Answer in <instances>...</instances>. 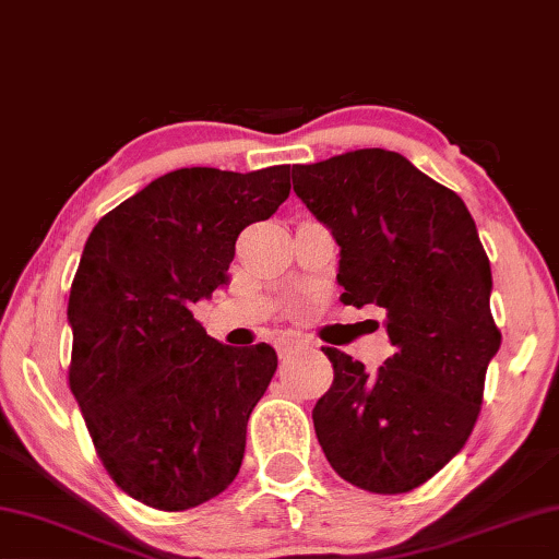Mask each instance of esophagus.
Here are the masks:
<instances>
[{"mask_svg": "<svg viewBox=\"0 0 559 559\" xmlns=\"http://www.w3.org/2000/svg\"><path fill=\"white\" fill-rule=\"evenodd\" d=\"M304 345H308L306 338H300V335H281V338L276 341V348H278V356L286 358L290 356V353L304 348Z\"/></svg>", "mask_w": 559, "mask_h": 559, "instance_id": "esophagus-1", "label": "esophagus"}]
</instances>
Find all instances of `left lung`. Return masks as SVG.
Returning a JSON list of instances; mask_svg holds the SVG:
<instances>
[{
    "label": "left lung",
    "mask_w": 559,
    "mask_h": 559,
    "mask_svg": "<svg viewBox=\"0 0 559 559\" xmlns=\"http://www.w3.org/2000/svg\"><path fill=\"white\" fill-rule=\"evenodd\" d=\"M290 176L341 246V300L385 308L393 345L373 376L323 348L333 385L313 407L318 442L343 480L407 492L463 450L480 413L500 350L490 261L463 199L401 154L358 148Z\"/></svg>",
    "instance_id": "8db88e82"
}]
</instances>
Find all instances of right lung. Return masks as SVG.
Returning a JSON list of instances; mask_svg holds the SVG:
<instances>
[{"label": "right lung", "instance_id": "obj_1", "mask_svg": "<svg viewBox=\"0 0 559 559\" xmlns=\"http://www.w3.org/2000/svg\"><path fill=\"white\" fill-rule=\"evenodd\" d=\"M288 191V164L176 168L88 234L69 290V385L106 471L148 508H197L238 475L278 356L211 338L191 306L226 286L238 234Z\"/></svg>", "mask_w": 559, "mask_h": 559}]
</instances>
